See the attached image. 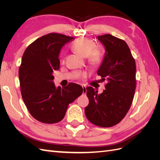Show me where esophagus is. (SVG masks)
<instances>
[{
    "label": "esophagus",
    "mask_w": 160,
    "mask_h": 160,
    "mask_svg": "<svg viewBox=\"0 0 160 160\" xmlns=\"http://www.w3.org/2000/svg\"><path fill=\"white\" fill-rule=\"evenodd\" d=\"M82 88H83V94H86V93H87L86 86H85V85H82Z\"/></svg>",
    "instance_id": "obj_1"
}]
</instances>
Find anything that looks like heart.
Masks as SVG:
<instances>
[{"label": "heart", "instance_id": "b5f03b06", "mask_svg": "<svg viewBox=\"0 0 160 160\" xmlns=\"http://www.w3.org/2000/svg\"><path fill=\"white\" fill-rule=\"evenodd\" d=\"M72 49L83 57L88 58V62L93 66H97L102 61V53L95 43L88 38H79L72 44Z\"/></svg>", "mask_w": 160, "mask_h": 160}]
</instances>
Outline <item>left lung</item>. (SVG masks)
Returning <instances> with one entry per match:
<instances>
[{
    "instance_id": "1",
    "label": "left lung",
    "mask_w": 160,
    "mask_h": 160,
    "mask_svg": "<svg viewBox=\"0 0 160 160\" xmlns=\"http://www.w3.org/2000/svg\"><path fill=\"white\" fill-rule=\"evenodd\" d=\"M105 53L97 73L102 81L107 80L105 90L98 91L88 87L89 105L85 108L91 123L102 128L119 123L128 112L135 91L136 66L127 43L109 34L98 36Z\"/></svg>"
}]
</instances>
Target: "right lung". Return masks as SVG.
I'll list each match as a JSON object with an SVG mask.
<instances>
[{
	"mask_svg": "<svg viewBox=\"0 0 160 160\" xmlns=\"http://www.w3.org/2000/svg\"><path fill=\"white\" fill-rule=\"evenodd\" d=\"M73 37L49 33L28 46L22 57L18 77L22 98L32 117L45 123H55L65 117L69 103L83 93L78 84L56 88L52 72L59 69L61 48Z\"/></svg>",
	"mask_w": 160,
	"mask_h": 160,
	"instance_id": "1",
	"label": "right lung"
}]
</instances>
